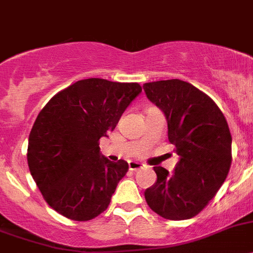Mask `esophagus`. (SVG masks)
Wrapping results in <instances>:
<instances>
[{
	"label": "esophagus",
	"instance_id": "1",
	"mask_svg": "<svg viewBox=\"0 0 253 253\" xmlns=\"http://www.w3.org/2000/svg\"><path fill=\"white\" fill-rule=\"evenodd\" d=\"M143 164L136 163V161H130V163H129V170H130V171H138V170L143 169Z\"/></svg>",
	"mask_w": 253,
	"mask_h": 253
}]
</instances>
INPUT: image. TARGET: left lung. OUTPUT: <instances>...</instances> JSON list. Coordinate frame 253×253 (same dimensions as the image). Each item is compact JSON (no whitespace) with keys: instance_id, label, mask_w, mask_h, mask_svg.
<instances>
[{"instance_id":"obj_1","label":"left lung","mask_w":253,"mask_h":253,"mask_svg":"<svg viewBox=\"0 0 253 253\" xmlns=\"http://www.w3.org/2000/svg\"><path fill=\"white\" fill-rule=\"evenodd\" d=\"M144 92L164 113L168 138L179 161L174 174L154 167L155 184L144 192L149 208L168 220H187L205 209L227 177L231 138L227 122L210 97L180 79L145 83Z\"/></svg>"}]
</instances>
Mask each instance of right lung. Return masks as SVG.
<instances>
[{"mask_svg": "<svg viewBox=\"0 0 253 253\" xmlns=\"http://www.w3.org/2000/svg\"><path fill=\"white\" fill-rule=\"evenodd\" d=\"M140 93L138 83L83 79L41 110L28 138L27 161L53 210L74 221L92 220L107 210L129 167L103 156L99 139L117 126Z\"/></svg>", "mask_w": 253, "mask_h": 253, "instance_id": "obj_1", "label": "right lung"}]
</instances>
